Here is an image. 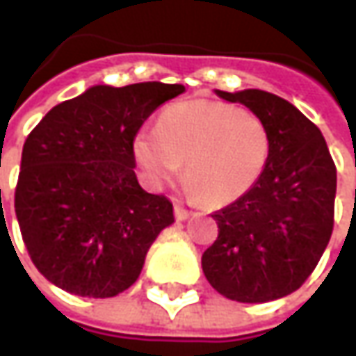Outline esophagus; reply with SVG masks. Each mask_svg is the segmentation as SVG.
<instances>
[{"mask_svg":"<svg viewBox=\"0 0 356 356\" xmlns=\"http://www.w3.org/2000/svg\"><path fill=\"white\" fill-rule=\"evenodd\" d=\"M188 216H191V212L188 210H185L181 204H175V218L179 220V222H183V220H187Z\"/></svg>","mask_w":356,"mask_h":356,"instance_id":"1","label":"esophagus"}]
</instances>
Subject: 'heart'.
Here are the masks:
<instances>
[{
	"label": "heart",
	"mask_w": 356,
	"mask_h": 356,
	"mask_svg": "<svg viewBox=\"0 0 356 356\" xmlns=\"http://www.w3.org/2000/svg\"><path fill=\"white\" fill-rule=\"evenodd\" d=\"M270 132L253 113L220 101H185L165 108L158 128L134 138V158L154 188L171 185L187 161L191 195L220 207L248 195L270 156Z\"/></svg>",
	"instance_id": "b5f03b06"
}]
</instances>
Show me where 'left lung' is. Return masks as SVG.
<instances>
[{"instance_id":"8db88e82","label":"left lung","mask_w":356,"mask_h":356,"mask_svg":"<svg viewBox=\"0 0 356 356\" xmlns=\"http://www.w3.org/2000/svg\"><path fill=\"white\" fill-rule=\"evenodd\" d=\"M214 93L259 117L273 144L255 187L212 214L218 239L202 253L204 277L236 302L289 296L330 243L337 169L320 128L286 99L261 89Z\"/></svg>"}]
</instances>
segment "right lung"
<instances>
[{
    "mask_svg": "<svg viewBox=\"0 0 356 356\" xmlns=\"http://www.w3.org/2000/svg\"><path fill=\"white\" fill-rule=\"evenodd\" d=\"M183 86H93L60 103L23 146L15 214L35 267L58 289L111 298L130 289L173 204L138 183L134 138Z\"/></svg>",
    "mask_w": 356,
    "mask_h": 356,
    "instance_id": "add662e5",
    "label": "right lung"
}]
</instances>
